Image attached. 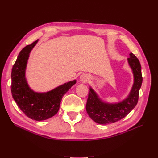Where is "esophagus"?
Here are the masks:
<instances>
[{
    "instance_id": "obj_1",
    "label": "esophagus",
    "mask_w": 158,
    "mask_h": 158,
    "mask_svg": "<svg viewBox=\"0 0 158 158\" xmlns=\"http://www.w3.org/2000/svg\"><path fill=\"white\" fill-rule=\"evenodd\" d=\"M88 79H89V77L87 74H82L80 76V80L83 82H87Z\"/></svg>"
}]
</instances>
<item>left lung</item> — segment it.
Instances as JSON below:
<instances>
[{
  "instance_id": "left-lung-1",
  "label": "left lung",
  "mask_w": 158,
  "mask_h": 158,
  "mask_svg": "<svg viewBox=\"0 0 158 158\" xmlns=\"http://www.w3.org/2000/svg\"><path fill=\"white\" fill-rule=\"evenodd\" d=\"M128 63L132 70L134 84L128 97L122 102L109 103L103 102L96 92L89 88L86 103V111L94 121L101 125L113 123L125 117L135 107L139 97V90L142 83L141 65L137 57L132 52Z\"/></svg>"
}]
</instances>
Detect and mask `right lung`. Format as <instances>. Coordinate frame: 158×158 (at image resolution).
I'll list each match as a JSON object with an SVG mask.
<instances>
[{
    "instance_id": "obj_1",
    "label": "right lung",
    "mask_w": 158,
    "mask_h": 158,
    "mask_svg": "<svg viewBox=\"0 0 158 158\" xmlns=\"http://www.w3.org/2000/svg\"><path fill=\"white\" fill-rule=\"evenodd\" d=\"M38 40L26 46L19 53L11 73L12 98L27 117L37 121L53 117L58 112L63 95L76 83V80L66 82L49 92L38 93L27 84L25 76L30 53Z\"/></svg>"
}]
</instances>
